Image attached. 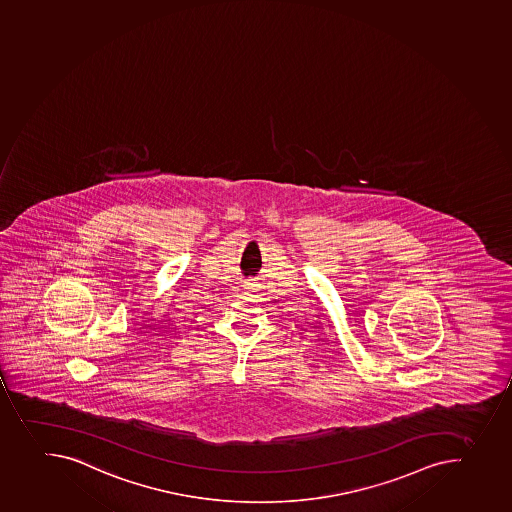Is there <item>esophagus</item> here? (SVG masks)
Returning a JSON list of instances; mask_svg holds the SVG:
<instances>
[{
	"mask_svg": "<svg viewBox=\"0 0 512 512\" xmlns=\"http://www.w3.org/2000/svg\"><path fill=\"white\" fill-rule=\"evenodd\" d=\"M245 288H247V290H252V292H254V290H255V283L247 282V283H245Z\"/></svg>",
	"mask_w": 512,
	"mask_h": 512,
	"instance_id": "obj_1",
	"label": "esophagus"
}]
</instances>
